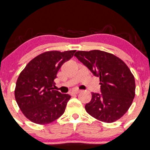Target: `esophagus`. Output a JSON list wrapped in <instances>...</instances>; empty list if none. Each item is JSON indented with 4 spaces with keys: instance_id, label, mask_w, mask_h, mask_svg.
<instances>
[{
    "instance_id": "esophagus-1",
    "label": "esophagus",
    "mask_w": 150,
    "mask_h": 150,
    "mask_svg": "<svg viewBox=\"0 0 150 150\" xmlns=\"http://www.w3.org/2000/svg\"><path fill=\"white\" fill-rule=\"evenodd\" d=\"M80 90H75V91H72V93L73 94H78L80 92Z\"/></svg>"
}]
</instances>
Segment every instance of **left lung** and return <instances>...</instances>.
Instances as JSON below:
<instances>
[{
	"mask_svg": "<svg viewBox=\"0 0 150 150\" xmlns=\"http://www.w3.org/2000/svg\"><path fill=\"white\" fill-rule=\"evenodd\" d=\"M75 56L100 78L101 94L92 93L85 108L98 120L112 123L128 111L135 96V80L120 58L100 50L78 51Z\"/></svg>",
	"mask_w": 150,
	"mask_h": 150,
	"instance_id": "8db88e82",
	"label": "left lung"
}]
</instances>
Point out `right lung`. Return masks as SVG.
<instances>
[{"instance_id": "1", "label": "right lung", "mask_w": 150, "mask_h": 150, "mask_svg": "<svg viewBox=\"0 0 150 150\" xmlns=\"http://www.w3.org/2000/svg\"><path fill=\"white\" fill-rule=\"evenodd\" d=\"M75 52H45L31 59L21 72L14 95L23 114L31 122L50 124L64 113L71 96L54 90V80L63 63Z\"/></svg>"}]
</instances>
